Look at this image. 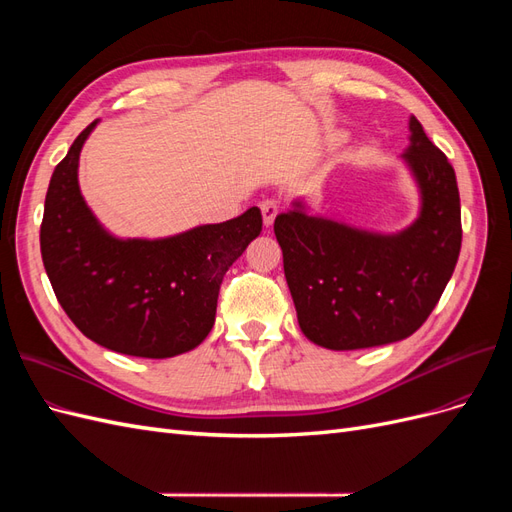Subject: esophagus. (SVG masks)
Masks as SVG:
<instances>
[{"label":"esophagus","mask_w":512,"mask_h":512,"mask_svg":"<svg viewBox=\"0 0 512 512\" xmlns=\"http://www.w3.org/2000/svg\"><path fill=\"white\" fill-rule=\"evenodd\" d=\"M280 209H282L280 200H275V198L262 200V203H260V211H262V222H265V226H271V224L275 222V218H277V213H280Z\"/></svg>","instance_id":"esophagus-1"}]
</instances>
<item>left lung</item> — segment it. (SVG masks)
I'll use <instances>...</instances> for the list:
<instances>
[{"mask_svg": "<svg viewBox=\"0 0 512 512\" xmlns=\"http://www.w3.org/2000/svg\"><path fill=\"white\" fill-rule=\"evenodd\" d=\"M404 160L421 190V215L378 235L307 215L294 203L275 218L284 273L303 335L329 350L410 337L429 318L461 250V205L451 162L410 117Z\"/></svg>", "mask_w": 512, "mask_h": 512, "instance_id": "8db88e82", "label": "left lung"}]
</instances>
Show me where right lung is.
Listing matches in <instances>:
<instances>
[{"mask_svg": "<svg viewBox=\"0 0 512 512\" xmlns=\"http://www.w3.org/2000/svg\"><path fill=\"white\" fill-rule=\"evenodd\" d=\"M76 136L49 183L40 252L59 305L85 337L113 352L168 359L209 335L226 271L262 230L258 207L166 239H117L79 190Z\"/></svg>", "mask_w": 512, "mask_h": 512, "instance_id": "right-lung-1", "label": "right lung"}]
</instances>
